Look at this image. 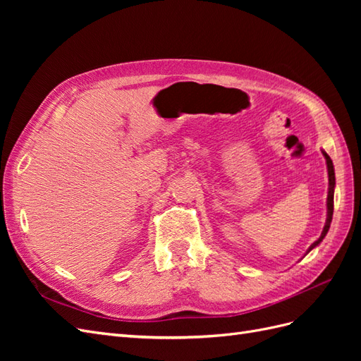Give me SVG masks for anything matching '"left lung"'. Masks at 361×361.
Listing matches in <instances>:
<instances>
[{"mask_svg": "<svg viewBox=\"0 0 361 361\" xmlns=\"http://www.w3.org/2000/svg\"><path fill=\"white\" fill-rule=\"evenodd\" d=\"M322 155H324V158H325V161H326V170H329V195H326V220H325L324 231H322V233H321L319 239H318V241H314V243L309 247L307 253H310V251H312L314 247H318V245L322 243V239L325 238V235L329 233V228H330V224H331V220H333V209H334V187H336L334 166H333V161H331V158H330L329 155H326L324 150H322Z\"/></svg>", "mask_w": 361, "mask_h": 361, "instance_id": "1", "label": "left lung"}]
</instances>
